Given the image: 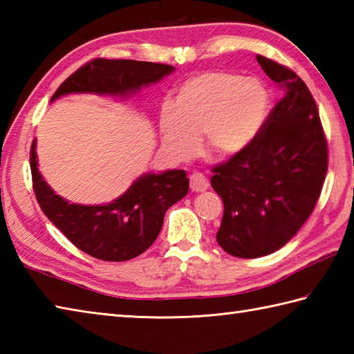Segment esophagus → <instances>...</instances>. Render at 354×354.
Returning a JSON list of instances; mask_svg holds the SVG:
<instances>
[{
    "mask_svg": "<svg viewBox=\"0 0 354 354\" xmlns=\"http://www.w3.org/2000/svg\"><path fill=\"white\" fill-rule=\"evenodd\" d=\"M190 189H192V192H196V193L207 190V189H209V179H207L203 175V173H199V171L192 173V176H190Z\"/></svg>",
    "mask_w": 354,
    "mask_h": 354,
    "instance_id": "obj_1",
    "label": "esophagus"
}]
</instances>
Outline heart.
I'll return each mask as SVG.
<instances>
[{"instance_id": "1", "label": "heart", "mask_w": 354, "mask_h": 354, "mask_svg": "<svg viewBox=\"0 0 354 354\" xmlns=\"http://www.w3.org/2000/svg\"><path fill=\"white\" fill-rule=\"evenodd\" d=\"M268 92L261 81L230 72H203L179 87L176 104L161 107L164 147L178 159H190L199 149L232 156L250 142L268 113Z\"/></svg>"}]
</instances>
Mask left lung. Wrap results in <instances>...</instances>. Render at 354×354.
<instances>
[{"instance_id": "left-lung-1", "label": "left lung", "mask_w": 354, "mask_h": 354, "mask_svg": "<svg viewBox=\"0 0 354 354\" xmlns=\"http://www.w3.org/2000/svg\"><path fill=\"white\" fill-rule=\"evenodd\" d=\"M282 88L253 140L214 165L213 190L224 203L216 233L228 254L253 259L279 250L313 212L328 169V145L313 95L292 68L256 57Z\"/></svg>"}]
</instances>
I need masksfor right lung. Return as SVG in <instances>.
<instances>
[{"mask_svg":"<svg viewBox=\"0 0 354 354\" xmlns=\"http://www.w3.org/2000/svg\"><path fill=\"white\" fill-rule=\"evenodd\" d=\"M161 62L96 58L81 66L53 93L52 101L67 93L126 95L171 73ZM33 192L41 210L61 233L96 259L121 262L133 259L153 244L164 214L189 192L184 170H167L141 176L121 198L106 205L68 204L41 178L35 141L30 149Z\"/></svg>","mask_w":354,"mask_h":354,"instance_id":"add662e5","label":"right lung"}]
</instances>
